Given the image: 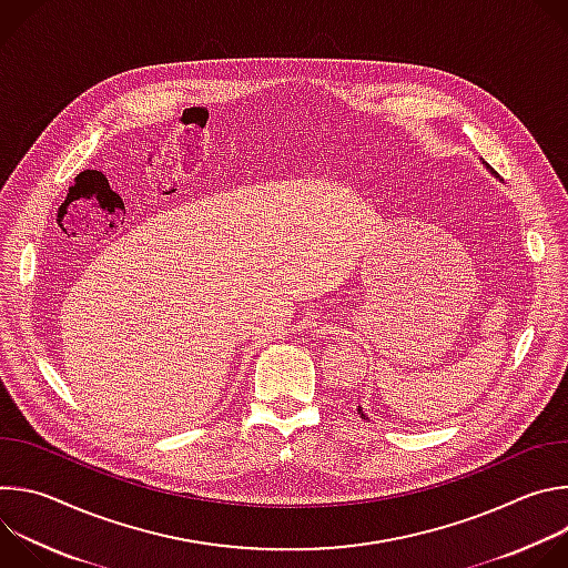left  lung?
<instances>
[{
  "instance_id": "obj_1",
  "label": "left lung",
  "mask_w": 568,
  "mask_h": 568,
  "mask_svg": "<svg viewBox=\"0 0 568 568\" xmlns=\"http://www.w3.org/2000/svg\"><path fill=\"white\" fill-rule=\"evenodd\" d=\"M362 416H364V414H362Z\"/></svg>"
}]
</instances>
